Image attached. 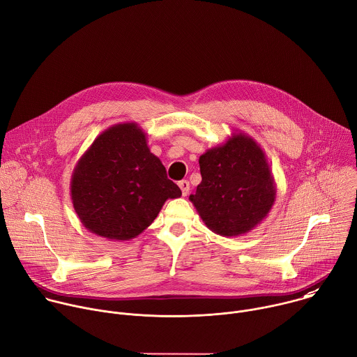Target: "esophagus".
I'll list each match as a JSON object with an SVG mask.
<instances>
[{
    "instance_id": "obj_1",
    "label": "esophagus",
    "mask_w": 357,
    "mask_h": 357,
    "mask_svg": "<svg viewBox=\"0 0 357 357\" xmlns=\"http://www.w3.org/2000/svg\"><path fill=\"white\" fill-rule=\"evenodd\" d=\"M178 185H179V188H181V190H182V195H183V196H188V193H189V190H190V183H189V181L183 179V181H181Z\"/></svg>"
}]
</instances>
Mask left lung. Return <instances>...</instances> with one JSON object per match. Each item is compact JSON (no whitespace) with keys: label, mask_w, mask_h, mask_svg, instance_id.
Instances as JSON below:
<instances>
[{"label":"left lung","mask_w":357,"mask_h":357,"mask_svg":"<svg viewBox=\"0 0 357 357\" xmlns=\"http://www.w3.org/2000/svg\"><path fill=\"white\" fill-rule=\"evenodd\" d=\"M202 182L189 200L208 229L236 236L268 217L276 183L261 146L245 133H232L199 158Z\"/></svg>","instance_id":"obj_1"}]
</instances>
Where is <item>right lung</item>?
<instances>
[{
  "mask_svg": "<svg viewBox=\"0 0 357 357\" xmlns=\"http://www.w3.org/2000/svg\"><path fill=\"white\" fill-rule=\"evenodd\" d=\"M70 192L82 225L113 241L136 238L168 199L182 195L135 122L113 125L93 140L73 171Z\"/></svg>",
  "mask_w": 357,
  "mask_h": 357,
  "instance_id": "obj_1",
  "label": "right lung"
}]
</instances>
